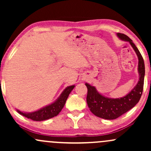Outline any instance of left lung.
Returning <instances> with one entry per match:
<instances>
[{
    "label": "left lung",
    "instance_id": "1",
    "mask_svg": "<svg viewBox=\"0 0 151 151\" xmlns=\"http://www.w3.org/2000/svg\"><path fill=\"white\" fill-rule=\"evenodd\" d=\"M117 37L121 40L129 42L136 52L138 59V72L139 79L136 85L129 93L121 98H109L104 96L96 90V87L86 83L87 87L86 102L91 113L101 119L113 120L121 116L134 107L139 101L144 84L145 65L142 55L134 43L126 35L117 33Z\"/></svg>",
    "mask_w": 151,
    "mask_h": 151
}]
</instances>
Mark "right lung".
Here are the masks:
<instances>
[{"instance_id": "obj_1", "label": "right lung", "mask_w": 151, "mask_h": 151, "mask_svg": "<svg viewBox=\"0 0 151 151\" xmlns=\"http://www.w3.org/2000/svg\"><path fill=\"white\" fill-rule=\"evenodd\" d=\"M74 86L75 85L69 86L66 87L60 94V96L55 101L49 105H47L42 108L38 109L37 111H35L32 112H24L20 111V110L17 109V111L23 116L36 121H45L47 119H51L54 116H56L63 109L69 95L74 88Z\"/></svg>"}]
</instances>
